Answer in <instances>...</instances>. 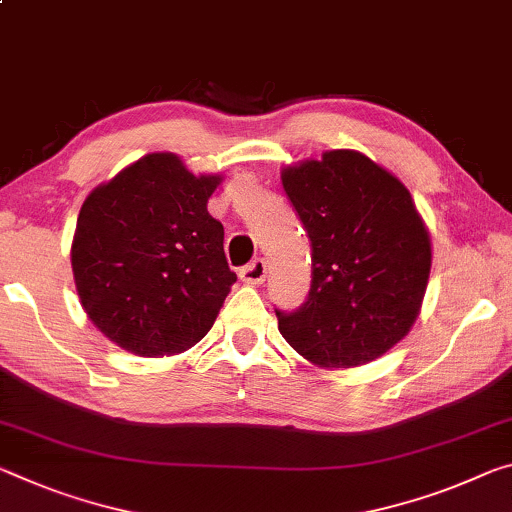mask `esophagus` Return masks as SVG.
Here are the masks:
<instances>
[{
    "mask_svg": "<svg viewBox=\"0 0 512 512\" xmlns=\"http://www.w3.org/2000/svg\"><path fill=\"white\" fill-rule=\"evenodd\" d=\"M239 275L246 285H262V282L266 280V262L264 259H255V262L243 266Z\"/></svg>",
    "mask_w": 512,
    "mask_h": 512,
    "instance_id": "esophagus-1",
    "label": "esophagus"
}]
</instances>
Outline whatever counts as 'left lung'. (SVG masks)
Instances as JSON below:
<instances>
[{"instance_id":"left-lung-1","label":"left lung","mask_w":512,"mask_h":512,"mask_svg":"<svg viewBox=\"0 0 512 512\" xmlns=\"http://www.w3.org/2000/svg\"><path fill=\"white\" fill-rule=\"evenodd\" d=\"M312 241V285L278 328L326 369L380 358L417 321L431 275V237L399 177L355 150H330L282 170Z\"/></svg>"}]
</instances>
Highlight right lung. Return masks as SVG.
<instances>
[{
	"label": "right lung",
	"mask_w": 512,
	"mask_h": 512,
	"mask_svg": "<svg viewBox=\"0 0 512 512\" xmlns=\"http://www.w3.org/2000/svg\"><path fill=\"white\" fill-rule=\"evenodd\" d=\"M221 175L173 152L145 154L84 200L72 239L77 294L93 326L141 358L196 346L237 282L223 225L207 212Z\"/></svg>",
	"instance_id": "obj_1"
}]
</instances>
